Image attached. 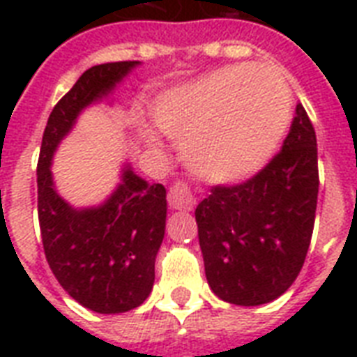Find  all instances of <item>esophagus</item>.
I'll list each match as a JSON object with an SVG mask.
<instances>
[{
  "mask_svg": "<svg viewBox=\"0 0 357 357\" xmlns=\"http://www.w3.org/2000/svg\"><path fill=\"white\" fill-rule=\"evenodd\" d=\"M168 204L172 209H181V211H190L196 204L195 192L190 189L189 185L183 181L174 183L168 190Z\"/></svg>",
  "mask_w": 357,
  "mask_h": 357,
  "instance_id": "esophagus-1",
  "label": "esophagus"
}]
</instances>
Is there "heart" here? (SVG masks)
Returning a JSON list of instances; mask_svg holds the SVG:
<instances>
[{"label": "heart", "mask_w": 357, "mask_h": 357, "mask_svg": "<svg viewBox=\"0 0 357 357\" xmlns=\"http://www.w3.org/2000/svg\"><path fill=\"white\" fill-rule=\"evenodd\" d=\"M153 119L183 142L185 161L200 178L234 183L276 151L291 119V94L276 72L237 64L161 94ZM148 139L155 144L153 135Z\"/></svg>", "instance_id": "1"}]
</instances>
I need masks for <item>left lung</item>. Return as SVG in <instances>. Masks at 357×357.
I'll list each match as a JSON object with an SVG mask.
<instances>
[{"label": "left lung", "instance_id": "obj_1", "mask_svg": "<svg viewBox=\"0 0 357 357\" xmlns=\"http://www.w3.org/2000/svg\"><path fill=\"white\" fill-rule=\"evenodd\" d=\"M317 196L315 129L298 103L282 150L243 183L215 185L196 207L213 293L235 305H261L282 296L307 255Z\"/></svg>", "mask_w": 357, "mask_h": 357}]
</instances>
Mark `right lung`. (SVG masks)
<instances>
[{
  "mask_svg": "<svg viewBox=\"0 0 357 357\" xmlns=\"http://www.w3.org/2000/svg\"><path fill=\"white\" fill-rule=\"evenodd\" d=\"M139 61L92 66L53 107L36 165L38 224L47 265L61 287L96 313L139 307L151 293L155 255L165 237L167 189L131 168L103 206L74 209L53 189L52 157L77 114L113 91Z\"/></svg>",
  "mask_w": 357,
  "mask_h": 357,
  "instance_id": "right-lung-1",
  "label": "right lung"
}]
</instances>
